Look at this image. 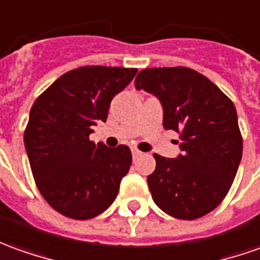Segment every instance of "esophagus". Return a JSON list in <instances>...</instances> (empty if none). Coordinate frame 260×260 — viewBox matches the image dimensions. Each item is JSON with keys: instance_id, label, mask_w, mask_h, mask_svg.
Returning <instances> with one entry per match:
<instances>
[{"instance_id": "1", "label": "esophagus", "mask_w": 260, "mask_h": 260, "mask_svg": "<svg viewBox=\"0 0 260 260\" xmlns=\"http://www.w3.org/2000/svg\"><path fill=\"white\" fill-rule=\"evenodd\" d=\"M132 154H133V158H137L141 155V151H139L137 148H132Z\"/></svg>"}]
</instances>
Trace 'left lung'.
<instances>
[{"mask_svg": "<svg viewBox=\"0 0 260 260\" xmlns=\"http://www.w3.org/2000/svg\"><path fill=\"white\" fill-rule=\"evenodd\" d=\"M134 85L160 99L164 127L181 133L182 154L177 158L154 154L155 170L147 177L154 202L178 219L207 215L226 197L242 158L232 100L184 66L143 69Z\"/></svg>", "mask_w": 260, "mask_h": 260, "instance_id": "1", "label": "left lung"}]
</instances>
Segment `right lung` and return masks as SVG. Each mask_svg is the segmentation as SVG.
Masks as SVG:
<instances>
[{
	"mask_svg": "<svg viewBox=\"0 0 260 260\" xmlns=\"http://www.w3.org/2000/svg\"><path fill=\"white\" fill-rule=\"evenodd\" d=\"M137 73L136 68L82 66L56 79L34 102L25 128V150L45 201L72 219L106 211L132 166L130 148L89 140L106 121L112 99Z\"/></svg>",
	"mask_w": 260,
	"mask_h": 260,
	"instance_id": "1",
	"label": "right lung"
}]
</instances>
